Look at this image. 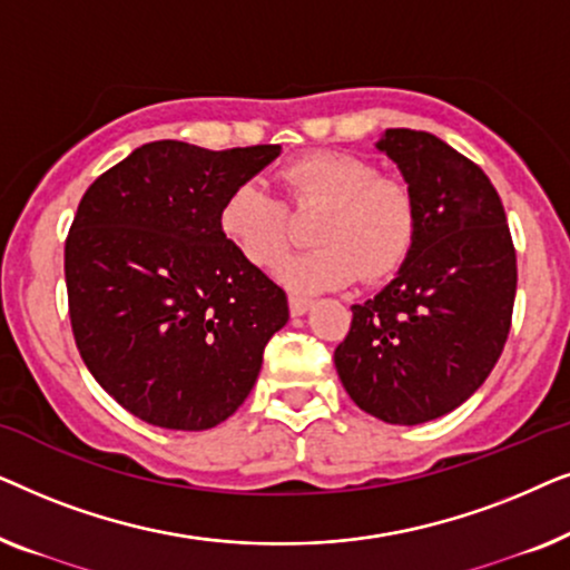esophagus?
Returning <instances> with one entry per match:
<instances>
[{"label":"esophagus","mask_w":570,"mask_h":570,"mask_svg":"<svg viewBox=\"0 0 570 570\" xmlns=\"http://www.w3.org/2000/svg\"><path fill=\"white\" fill-rule=\"evenodd\" d=\"M287 303H291V314L293 316H303L311 308V301L303 298V295H291Z\"/></svg>","instance_id":"34e87169"}]
</instances>
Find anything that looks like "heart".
<instances>
[{
	"mask_svg": "<svg viewBox=\"0 0 570 570\" xmlns=\"http://www.w3.org/2000/svg\"><path fill=\"white\" fill-rule=\"evenodd\" d=\"M295 209H322L311 228L316 248L287 256L277 275L298 293H318L363 279L392 277L407 259L417 233V202L410 184L384 176L353 153H311L279 170ZM220 230L254 267L269 269L293 238L285 202L256 178L240 181L220 207Z\"/></svg>",
	"mask_w": 570,
	"mask_h": 570,
	"instance_id": "1",
	"label": "heart"
}]
</instances>
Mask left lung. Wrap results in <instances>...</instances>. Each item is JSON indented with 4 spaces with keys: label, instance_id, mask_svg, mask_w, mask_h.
I'll list each match as a JSON object with an SVG mask.
<instances>
[{
    "label": "left lung",
    "instance_id": "8db88e82",
    "mask_svg": "<svg viewBox=\"0 0 570 570\" xmlns=\"http://www.w3.org/2000/svg\"><path fill=\"white\" fill-rule=\"evenodd\" d=\"M376 147L415 194L417 233L392 283L353 306L334 365L363 412L420 425L470 400L501 357L517 248L503 202L478 163L415 129H386Z\"/></svg>",
    "mask_w": 570,
    "mask_h": 570
}]
</instances>
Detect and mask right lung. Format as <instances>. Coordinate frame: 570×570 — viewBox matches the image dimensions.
Instances as JSON below:
<instances>
[{
  "mask_svg": "<svg viewBox=\"0 0 570 570\" xmlns=\"http://www.w3.org/2000/svg\"><path fill=\"white\" fill-rule=\"evenodd\" d=\"M279 145L137 147L82 194L65 244L69 322L92 379L131 415L207 431L236 412L287 324L279 285L220 230L233 186Z\"/></svg>",
  "mask_w": 570,
  "mask_h": 570,
  "instance_id": "add662e5",
  "label": "right lung"
}]
</instances>
